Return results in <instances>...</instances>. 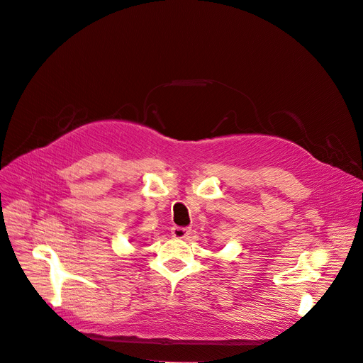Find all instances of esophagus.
Returning <instances> with one entry per match:
<instances>
[{
  "mask_svg": "<svg viewBox=\"0 0 363 363\" xmlns=\"http://www.w3.org/2000/svg\"><path fill=\"white\" fill-rule=\"evenodd\" d=\"M171 232H172V236H174V238H177V239H184V238H186V236L189 235L191 229H188V228H179V226H174Z\"/></svg>",
  "mask_w": 363,
  "mask_h": 363,
  "instance_id": "obj_1",
  "label": "esophagus"
}]
</instances>
